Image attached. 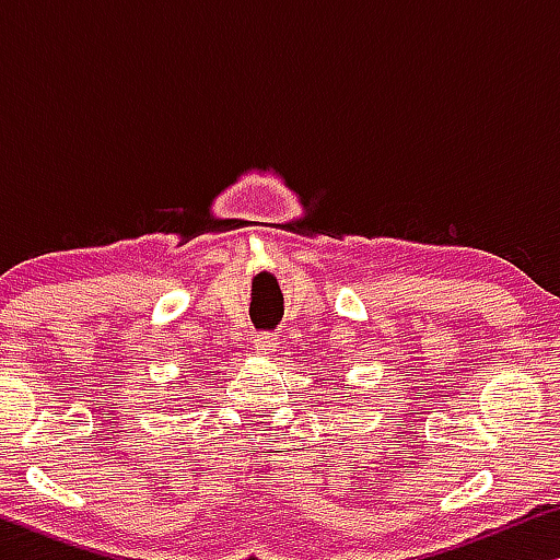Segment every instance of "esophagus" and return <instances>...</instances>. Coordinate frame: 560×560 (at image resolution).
Instances as JSON below:
<instances>
[{"instance_id":"34e87169","label":"esophagus","mask_w":560,"mask_h":560,"mask_svg":"<svg viewBox=\"0 0 560 560\" xmlns=\"http://www.w3.org/2000/svg\"><path fill=\"white\" fill-rule=\"evenodd\" d=\"M277 348H279V338L273 334H259L257 338H254V350H257L259 355L277 353Z\"/></svg>"}]
</instances>
